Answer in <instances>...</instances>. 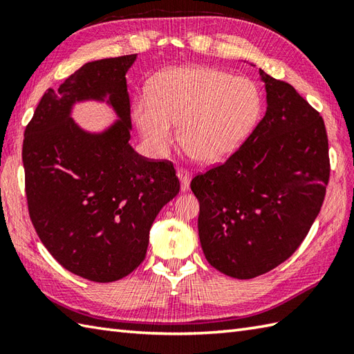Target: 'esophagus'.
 Segmentation results:
<instances>
[{
  "mask_svg": "<svg viewBox=\"0 0 354 354\" xmlns=\"http://www.w3.org/2000/svg\"><path fill=\"white\" fill-rule=\"evenodd\" d=\"M176 175H178L179 183H181V189H183V190L189 189V187H190V181H192V173H190L189 170L181 169V170L176 171Z\"/></svg>",
  "mask_w": 354,
  "mask_h": 354,
  "instance_id": "1",
  "label": "esophagus"
}]
</instances>
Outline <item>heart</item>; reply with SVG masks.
Masks as SVG:
<instances>
[{"instance_id":"1","label":"heart","mask_w":354,"mask_h":354,"mask_svg":"<svg viewBox=\"0 0 354 354\" xmlns=\"http://www.w3.org/2000/svg\"><path fill=\"white\" fill-rule=\"evenodd\" d=\"M263 97L252 79L209 66L161 71L132 103V120L142 145L164 158L175 142L204 164L219 162L246 140L260 117Z\"/></svg>"}]
</instances>
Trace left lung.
<instances>
[{"instance_id":"obj_1","label":"left lung","mask_w":354,"mask_h":354,"mask_svg":"<svg viewBox=\"0 0 354 354\" xmlns=\"http://www.w3.org/2000/svg\"><path fill=\"white\" fill-rule=\"evenodd\" d=\"M266 112L227 162L198 175L199 240L209 265L248 280L281 265L317 219L330 176L324 120L295 88L259 70Z\"/></svg>"}]
</instances>
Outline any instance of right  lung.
<instances>
[{
	"instance_id": "obj_1",
	"label": "right lung",
	"mask_w": 354,
	"mask_h": 354,
	"mask_svg": "<svg viewBox=\"0 0 354 354\" xmlns=\"http://www.w3.org/2000/svg\"><path fill=\"white\" fill-rule=\"evenodd\" d=\"M137 55L86 62L48 88L24 132L28 213L59 265L95 283L129 275L145 260L149 231L179 193L169 161H149L131 140L126 73ZM104 102L116 122L88 131L73 122L79 102Z\"/></svg>"
}]
</instances>
